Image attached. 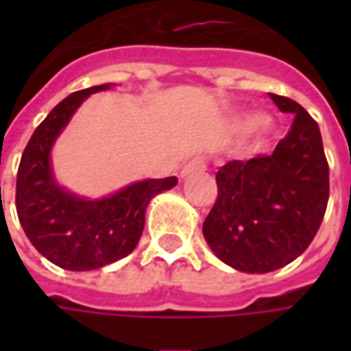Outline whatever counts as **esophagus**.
Here are the masks:
<instances>
[{
  "instance_id": "esophagus-1",
  "label": "esophagus",
  "mask_w": 351,
  "mask_h": 351,
  "mask_svg": "<svg viewBox=\"0 0 351 351\" xmlns=\"http://www.w3.org/2000/svg\"><path fill=\"white\" fill-rule=\"evenodd\" d=\"M208 165V161H206L205 156H195V158H191L182 169V176H190L195 175V173H203Z\"/></svg>"
}]
</instances>
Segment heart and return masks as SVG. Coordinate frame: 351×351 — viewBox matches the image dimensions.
<instances>
[{
    "label": "heart",
    "instance_id": "b5f03b06",
    "mask_svg": "<svg viewBox=\"0 0 351 351\" xmlns=\"http://www.w3.org/2000/svg\"><path fill=\"white\" fill-rule=\"evenodd\" d=\"M271 125H272V122H271V118H269V116H259L258 120L254 122V128H256V130H259V131L271 130Z\"/></svg>",
    "mask_w": 351,
    "mask_h": 351
}]
</instances>
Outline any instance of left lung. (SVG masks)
I'll return each instance as SVG.
<instances>
[{"instance_id":"obj_1","label":"left lung","mask_w":351,"mask_h":351,"mask_svg":"<svg viewBox=\"0 0 351 351\" xmlns=\"http://www.w3.org/2000/svg\"><path fill=\"white\" fill-rule=\"evenodd\" d=\"M291 130L274 152L229 161L216 173L218 197L203 235L237 271L271 272L291 263L316 237L329 201V165L317 122L289 97L271 93Z\"/></svg>"}]
</instances>
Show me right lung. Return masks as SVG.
I'll return each instance as SVG.
<instances>
[{"mask_svg": "<svg viewBox=\"0 0 351 351\" xmlns=\"http://www.w3.org/2000/svg\"><path fill=\"white\" fill-rule=\"evenodd\" d=\"M107 88L80 90L58 103L37 125L19 165L16 213L24 233L39 254L67 271H92L131 254L145 229L148 201L176 184L175 176L145 180L101 201L58 188L50 171L52 143L80 103Z\"/></svg>", "mask_w": 351, "mask_h": 351, "instance_id": "right-lung-1", "label": "right lung"}]
</instances>
